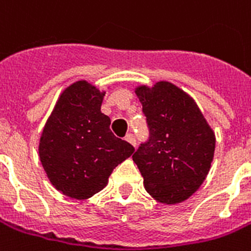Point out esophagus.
Segmentation results:
<instances>
[{"mask_svg":"<svg viewBox=\"0 0 251 251\" xmlns=\"http://www.w3.org/2000/svg\"><path fill=\"white\" fill-rule=\"evenodd\" d=\"M125 139L127 140V142H129L130 144H132V146H134V147L136 146V139H135V136H134V134H131V132H129V134H126Z\"/></svg>","mask_w":251,"mask_h":251,"instance_id":"1","label":"esophagus"}]
</instances>
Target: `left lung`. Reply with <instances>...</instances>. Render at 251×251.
<instances>
[{"label":"left lung","mask_w":251,"mask_h":251,"mask_svg":"<svg viewBox=\"0 0 251 251\" xmlns=\"http://www.w3.org/2000/svg\"><path fill=\"white\" fill-rule=\"evenodd\" d=\"M150 136L132 160L151 196L162 203L182 202L200 188L215 150V135L192 98L170 82L135 90Z\"/></svg>","instance_id":"obj_1"}]
</instances>
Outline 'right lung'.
Returning a JSON list of instances; mask_svg holds the SVG:
<instances>
[{"mask_svg": "<svg viewBox=\"0 0 251 251\" xmlns=\"http://www.w3.org/2000/svg\"><path fill=\"white\" fill-rule=\"evenodd\" d=\"M104 93L77 81L59 97L40 139L41 164L63 195L83 200L104 188L113 169L134 147L111 131L101 113Z\"/></svg>", "mask_w": 251, "mask_h": 251, "instance_id": "obj_1", "label": "right lung"}]
</instances>
